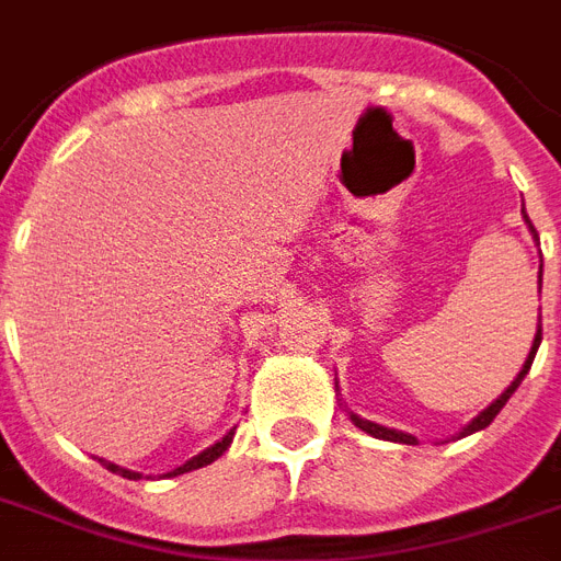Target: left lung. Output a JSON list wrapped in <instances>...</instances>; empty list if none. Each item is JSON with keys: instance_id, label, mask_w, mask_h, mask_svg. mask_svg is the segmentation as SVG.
<instances>
[{"instance_id": "obj_1", "label": "left lung", "mask_w": 561, "mask_h": 561, "mask_svg": "<svg viewBox=\"0 0 561 561\" xmlns=\"http://www.w3.org/2000/svg\"><path fill=\"white\" fill-rule=\"evenodd\" d=\"M524 220H527V227H530L533 238H536V241H539V232H536V229H533L530 218H527V215H524ZM539 290H541V264H539ZM539 343H541V317H539V329H536V337H533L530 355H527V360H524L522 373L515 375V378H513V383H510V387H506V390L501 392V396H497V399L492 401V404H489L486 410H480L478 416L471 419L469 425L462 427V431H460V436H469V434H474V431H483V427H489V425H492V419H495L497 413H501V408H504L506 401H510V396H513V392L518 390V387H522L524 375L530 373V367H533V358H536V352H539ZM350 416H352V422H355V425L360 427V431H367V434H369V436H375V439H390V443L416 445V436H413V434H404V431H396V427H383V425H378V422H369V419H360L358 413H350Z\"/></svg>"}]
</instances>
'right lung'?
<instances>
[{
    "label": "right lung",
    "mask_w": 561,
    "mask_h": 561,
    "mask_svg": "<svg viewBox=\"0 0 561 561\" xmlns=\"http://www.w3.org/2000/svg\"><path fill=\"white\" fill-rule=\"evenodd\" d=\"M232 436H236V427H232V431H229V434L224 436V439H218V443H215V445H209L206 451H201V454H197V457H192V460H188V462H183L180 469L169 471L165 478H178V474H186V471L203 469V466H209V462H215V460H218V457H220V454L227 451L229 443H232ZM99 462H101V466H104V469L116 471V474H122V478H127V480H139V478H142L139 471L122 469V466H116V462H110V460H99Z\"/></svg>",
    "instance_id": "right-lung-1"
}]
</instances>
